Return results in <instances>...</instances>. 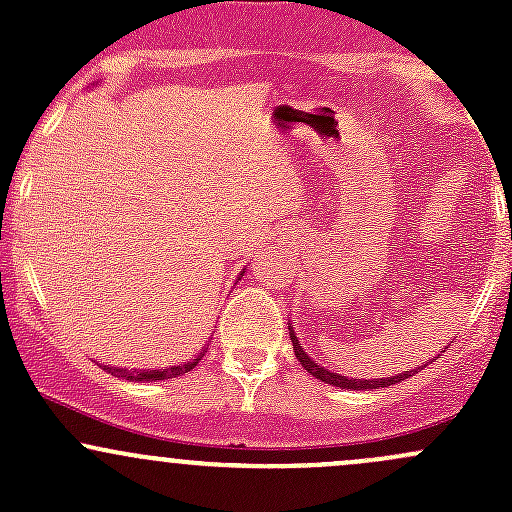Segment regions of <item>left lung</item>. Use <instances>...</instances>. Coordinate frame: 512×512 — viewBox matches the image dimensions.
<instances>
[{
    "instance_id": "obj_1",
    "label": "left lung",
    "mask_w": 512,
    "mask_h": 512,
    "mask_svg": "<svg viewBox=\"0 0 512 512\" xmlns=\"http://www.w3.org/2000/svg\"><path fill=\"white\" fill-rule=\"evenodd\" d=\"M289 337H292V347H294V356L299 359V364L304 366V369L309 371L312 376H317L319 381H324V384H332V386H339V389H354V391H364V389H384V386H391V384H399V381L409 379L411 371H406V374H399V376H386V379H349V376H342V374H334V371L324 369V366H319L317 361L312 359L307 352H304L302 347H299V339L294 337V329H289ZM418 374V371H416Z\"/></svg>"
}]
</instances>
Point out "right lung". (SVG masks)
Listing matches in <instances>:
<instances>
[{
    "label": "right lung",
    "mask_w": 512,
    "mask_h": 512,
    "mask_svg": "<svg viewBox=\"0 0 512 512\" xmlns=\"http://www.w3.org/2000/svg\"><path fill=\"white\" fill-rule=\"evenodd\" d=\"M203 359V354L198 356V359L193 361H185V364H178V366H168V369H156V371H148V369H141V371H128V369H118V366H111V374L113 376H126V379L131 381H158V379H175V376L185 374V371L195 369L198 366V361Z\"/></svg>",
    "instance_id": "add662e5"
}]
</instances>
